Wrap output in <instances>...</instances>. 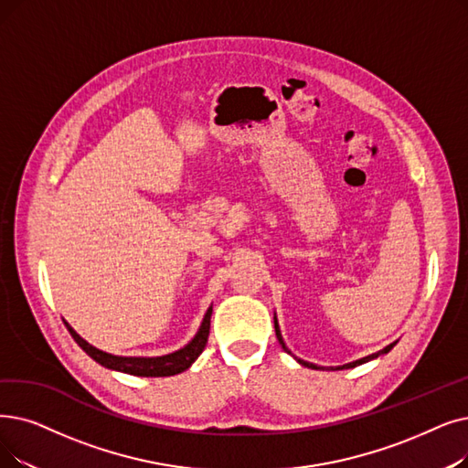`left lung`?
Returning <instances> with one entry per match:
<instances>
[{
  "label": "left lung",
  "mask_w": 468,
  "mask_h": 468,
  "mask_svg": "<svg viewBox=\"0 0 468 468\" xmlns=\"http://www.w3.org/2000/svg\"><path fill=\"white\" fill-rule=\"evenodd\" d=\"M275 335H277V338H279V344L282 346V350L284 352H289L287 350V346H284V342H282V338H281V333H279V327H277V319H275ZM396 346V342H392L390 346H386L384 350H380V352H377V354H373V356H367V357H363V359H357V361H354V363H348V365H342L340 369H350V367H356V365H361V363H365V361H371V359H375V357H378L380 354H388L392 348ZM302 365H306V367H312V369H319L317 365H314V363H306V361H302V359H298Z\"/></svg>",
  "instance_id": "obj_1"
}]
</instances>
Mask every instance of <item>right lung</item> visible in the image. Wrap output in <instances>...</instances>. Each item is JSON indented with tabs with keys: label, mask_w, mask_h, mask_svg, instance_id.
Segmentation results:
<instances>
[{
	"label": "right lung",
	"mask_w": 468,
	"mask_h": 468,
	"mask_svg": "<svg viewBox=\"0 0 468 468\" xmlns=\"http://www.w3.org/2000/svg\"><path fill=\"white\" fill-rule=\"evenodd\" d=\"M210 315H212V308H208L205 319H202L198 333L195 335V338L187 344L186 348H181L168 356H160V357H120V356L101 352V350L93 348L91 344H88L82 336H80L67 321H65V324H67L69 333L72 335V338L76 340L78 346L82 348L91 359H95L97 363H101L107 369L122 371V373L135 375V377H172V375L184 373L186 369H189L193 361L202 354V350H205L207 342H208V335H210Z\"/></svg>",
	"instance_id": "add662e5"
}]
</instances>
